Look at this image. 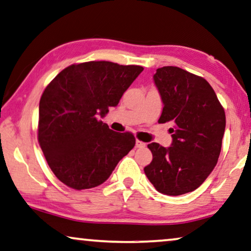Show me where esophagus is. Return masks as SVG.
I'll use <instances>...</instances> for the list:
<instances>
[{
  "label": "esophagus",
  "mask_w": 251,
  "mask_h": 251,
  "mask_svg": "<svg viewBox=\"0 0 251 251\" xmlns=\"http://www.w3.org/2000/svg\"><path fill=\"white\" fill-rule=\"evenodd\" d=\"M136 148H145V145H147V144H145V143H143V142H141V141H138V140H136Z\"/></svg>",
  "instance_id": "esophagus-1"
}]
</instances>
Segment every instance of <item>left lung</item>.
<instances>
[{
	"mask_svg": "<svg viewBox=\"0 0 251 251\" xmlns=\"http://www.w3.org/2000/svg\"><path fill=\"white\" fill-rule=\"evenodd\" d=\"M153 80L163 102L160 124L171 123L173 143H150L144 173L159 193L178 196L198 188L218 163L226 113L205 78L177 66L156 70Z\"/></svg>",
	"mask_w": 251,
	"mask_h": 251,
	"instance_id": "left-lung-1",
	"label": "left lung"
}]
</instances>
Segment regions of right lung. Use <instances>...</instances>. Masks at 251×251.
<instances>
[{
    "instance_id": "obj_1",
    "label": "right lung",
    "mask_w": 251,
    "mask_h": 251,
    "mask_svg": "<svg viewBox=\"0 0 251 251\" xmlns=\"http://www.w3.org/2000/svg\"><path fill=\"white\" fill-rule=\"evenodd\" d=\"M143 67L92 61L67 66L43 92L38 142L63 184L81 190L101 185L135 145L99 121L116 107Z\"/></svg>"
}]
</instances>
